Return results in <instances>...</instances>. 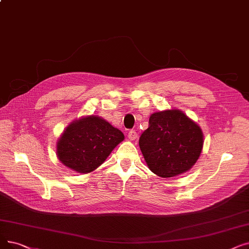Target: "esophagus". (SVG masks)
Masks as SVG:
<instances>
[{
	"label": "esophagus",
	"instance_id": "obj_1",
	"mask_svg": "<svg viewBox=\"0 0 249 249\" xmlns=\"http://www.w3.org/2000/svg\"><path fill=\"white\" fill-rule=\"evenodd\" d=\"M128 138L130 140H134L137 138V133L135 130H130L128 132Z\"/></svg>",
	"mask_w": 249,
	"mask_h": 249
}]
</instances>
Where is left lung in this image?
Instances as JSON below:
<instances>
[{"instance_id": "obj_1", "label": "left lung", "mask_w": 249, "mask_h": 249, "mask_svg": "<svg viewBox=\"0 0 249 249\" xmlns=\"http://www.w3.org/2000/svg\"><path fill=\"white\" fill-rule=\"evenodd\" d=\"M139 147L149 170L161 178L187 172L198 160L203 145L200 127L182 111L151 114Z\"/></svg>"}]
</instances>
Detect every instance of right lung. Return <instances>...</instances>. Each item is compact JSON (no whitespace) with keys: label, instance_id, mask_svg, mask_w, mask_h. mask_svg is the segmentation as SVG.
Returning a JSON list of instances; mask_svg holds the SVG:
<instances>
[{"label":"right lung","instance_id":"add662e5","mask_svg":"<svg viewBox=\"0 0 249 249\" xmlns=\"http://www.w3.org/2000/svg\"><path fill=\"white\" fill-rule=\"evenodd\" d=\"M124 140V134L98 116L73 121L57 142L61 163L78 173H90L101 166L111 151Z\"/></svg>","mask_w":249,"mask_h":249}]
</instances>
